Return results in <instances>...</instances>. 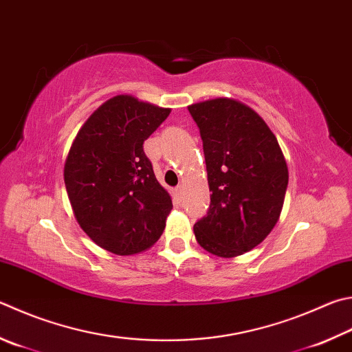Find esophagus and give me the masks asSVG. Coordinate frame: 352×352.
I'll use <instances>...</instances> for the list:
<instances>
[{"label":"esophagus","instance_id":"1","mask_svg":"<svg viewBox=\"0 0 352 352\" xmlns=\"http://www.w3.org/2000/svg\"><path fill=\"white\" fill-rule=\"evenodd\" d=\"M174 195H175L177 200H180L182 195H183V186H182V184H178V186L174 189Z\"/></svg>","mask_w":352,"mask_h":352}]
</instances>
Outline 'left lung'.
Here are the masks:
<instances>
[{"mask_svg":"<svg viewBox=\"0 0 352 352\" xmlns=\"http://www.w3.org/2000/svg\"><path fill=\"white\" fill-rule=\"evenodd\" d=\"M200 129L210 206L194 225L204 251L232 258L260 245L282 214L289 180L270 126L239 100L219 97L188 106Z\"/></svg>","mask_w":352,"mask_h":352,"instance_id":"obj_1","label":"left lung"}]
</instances>
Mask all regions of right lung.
<instances>
[{"label": "right lung", "mask_w": 352, "mask_h": 352, "mask_svg": "<svg viewBox=\"0 0 352 352\" xmlns=\"http://www.w3.org/2000/svg\"><path fill=\"white\" fill-rule=\"evenodd\" d=\"M169 113V107L115 95L86 120L70 146L65 183L75 220L112 254L148 251L164 231L172 198L143 143Z\"/></svg>", "instance_id": "right-lung-1"}]
</instances>
